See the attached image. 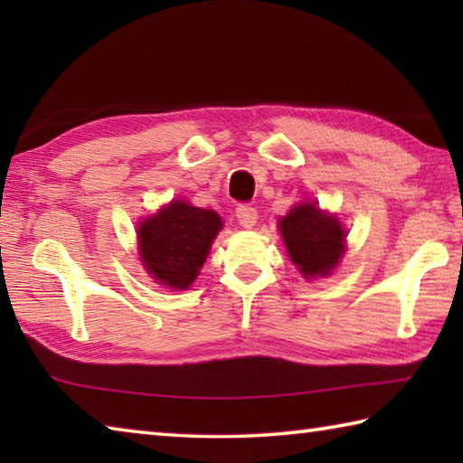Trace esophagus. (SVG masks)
<instances>
[{"label": "esophagus", "instance_id": "34e87169", "mask_svg": "<svg viewBox=\"0 0 463 463\" xmlns=\"http://www.w3.org/2000/svg\"><path fill=\"white\" fill-rule=\"evenodd\" d=\"M237 221L242 229H253L257 222V210L253 206H247V203H241L237 208Z\"/></svg>", "mask_w": 463, "mask_h": 463}]
</instances>
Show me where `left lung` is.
<instances>
[{"mask_svg": "<svg viewBox=\"0 0 463 463\" xmlns=\"http://www.w3.org/2000/svg\"><path fill=\"white\" fill-rule=\"evenodd\" d=\"M289 260L304 278L328 276L339 263L345 231L335 216H328L315 203H300L279 221Z\"/></svg>", "mask_w": 463, "mask_h": 463, "instance_id": "1", "label": "left lung"}]
</instances>
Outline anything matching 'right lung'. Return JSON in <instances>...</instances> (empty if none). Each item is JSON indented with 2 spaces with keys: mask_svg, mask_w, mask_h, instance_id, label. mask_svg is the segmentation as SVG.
<instances>
[{
  "mask_svg": "<svg viewBox=\"0 0 463 463\" xmlns=\"http://www.w3.org/2000/svg\"><path fill=\"white\" fill-rule=\"evenodd\" d=\"M221 229L222 221L214 210L171 202L138 226L140 257L146 271L156 284L190 288Z\"/></svg>",
  "mask_w": 463,
  "mask_h": 463,
  "instance_id": "obj_1",
  "label": "right lung"
}]
</instances>
